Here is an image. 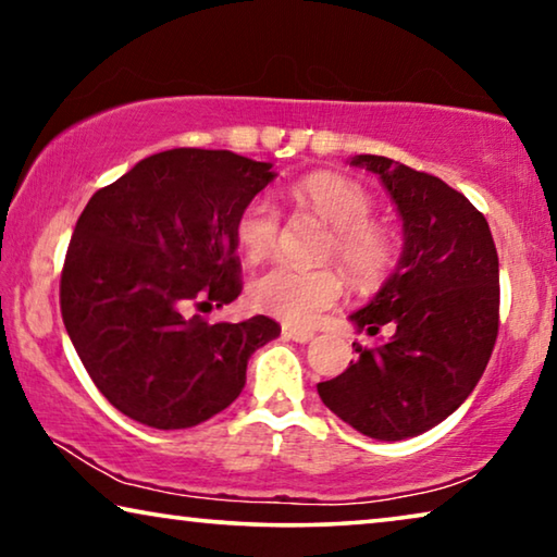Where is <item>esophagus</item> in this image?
Wrapping results in <instances>:
<instances>
[{
    "label": "esophagus",
    "mask_w": 557,
    "mask_h": 557,
    "mask_svg": "<svg viewBox=\"0 0 557 557\" xmlns=\"http://www.w3.org/2000/svg\"><path fill=\"white\" fill-rule=\"evenodd\" d=\"M282 337L299 342V344H307L312 337L314 332L312 330H302V326H293V324H282Z\"/></svg>",
    "instance_id": "34e87169"
}]
</instances>
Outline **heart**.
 Here are the masks:
<instances>
[{"label":"heart","mask_w":557,"mask_h":557,"mask_svg":"<svg viewBox=\"0 0 557 557\" xmlns=\"http://www.w3.org/2000/svg\"><path fill=\"white\" fill-rule=\"evenodd\" d=\"M295 196L334 227L326 258L337 260L359 285H372L394 264L396 247L372 220L374 202L361 185L334 173H314L295 185ZM235 237L247 260L260 262L280 240V208L270 198L247 200L235 218ZM252 305L287 324H312L339 302L342 277L330 268L275 264L252 282Z\"/></svg>","instance_id":"obj_1"}]
</instances>
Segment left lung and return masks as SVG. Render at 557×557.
Returning <instances> with one entry per match:
<instances>
[{"label": "left lung", "instance_id": "obj_1", "mask_svg": "<svg viewBox=\"0 0 557 557\" xmlns=\"http://www.w3.org/2000/svg\"><path fill=\"white\" fill-rule=\"evenodd\" d=\"M382 178L404 223L399 268L364 310L359 330L394 334L339 376L320 399L359 434L401 441L434 429L466 401L498 337V252L481 210L441 178L384 156H355Z\"/></svg>", "mask_w": 557, "mask_h": 557}]
</instances>
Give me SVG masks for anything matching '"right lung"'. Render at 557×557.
Wrapping results in <instances>:
<instances>
[{
	"label": "right lung",
	"instance_id": "obj_1",
	"mask_svg": "<svg viewBox=\"0 0 557 557\" xmlns=\"http://www.w3.org/2000/svg\"><path fill=\"white\" fill-rule=\"evenodd\" d=\"M233 151L173 148L96 190L61 270V317L96 389L121 413L173 431L208 421L245 386L280 324L183 317L243 293L235 218L275 173Z\"/></svg>",
	"mask_w": 557,
	"mask_h": 557
}]
</instances>
